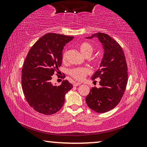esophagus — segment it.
Here are the masks:
<instances>
[{
  "instance_id": "1",
  "label": "esophagus",
  "mask_w": 147,
  "mask_h": 147,
  "mask_svg": "<svg viewBox=\"0 0 147 147\" xmlns=\"http://www.w3.org/2000/svg\"><path fill=\"white\" fill-rule=\"evenodd\" d=\"M80 85H81V83L80 82H74V84H73V86H80Z\"/></svg>"
}]
</instances>
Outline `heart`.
Listing matches in <instances>:
<instances>
[{
  "instance_id": "heart-1",
  "label": "heart",
  "mask_w": 147,
  "mask_h": 147,
  "mask_svg": "<svg viewBox=\"0 0 147 147\" xmlns=\"http://www.w3.org/2000/svg\"><path fill=\"white\" fill-rule=\"evenodd\" d=\"M79 49L81 54L85 57L87 56H91L93 52V47L89 43H86V42L85 43H82L80 45ZM66 58L67 53L64 52L63 55H62V59H63V61L66 60ZM89 69L86 67H75L71 69L69 73L74 79L80 80L84 78L86 74L89 73Z\"/></svg>"
}]
</instances>
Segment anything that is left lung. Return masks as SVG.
Here are the masks:
<instances>
[{"label":"left lung","instance_id":"obj_1","mask_svg":"<svg viewBox=\"0 0 147 147\" xmlns=\"http://www.w3.org/2000/svg\"><path fill=\"white\" fill-rule=\"evenodd\" d=\"M97 38L104 49L100 67L91 78H100V87L92 88L86 96L89 108L97 113L113 109L121 101L128 82L127 65L124 52L115 40L104 33L93 34L86 39Z\"/></svg>","mask_w":147,"mask_h":147}]
</instances>
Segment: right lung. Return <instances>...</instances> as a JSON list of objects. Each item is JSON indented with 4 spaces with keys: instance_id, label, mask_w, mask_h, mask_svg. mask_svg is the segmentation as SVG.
<instances>
[{
    "instance_id": "add662e5",
    "label": "right lung",
    "mask_w": 147,
    "mask_h": 147,
    "mask_svg": "<svg viewBox=\"0 0 147 147\" xmlns=\"http://www.w3.org/2000/svg\"><path fill=\"white\" fill-rule=\"evenodd\" d=\"M73 36L48 33L30 50L22 69L21 84L29 105L45 115L56 113L65 102V95L73 88L68 80L59 86L51 83L52 76L62 63V51Z\"/></svg>"
}]
</instances>
